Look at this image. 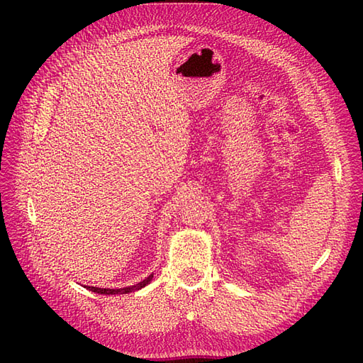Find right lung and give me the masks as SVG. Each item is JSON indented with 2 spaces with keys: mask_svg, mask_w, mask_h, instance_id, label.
<instances>
[{
  "mask_svg": "<svg viewBox=\"0 0 363 363\" xmlns=\"http://www.w3.org/2000/svg\"><path fill=\"white\" fill-rule=\"evenodd\" d=\"M152 279V274L150 277H147L145 280H142L140 283L135 284V286H130V288H123V289H103V288H94V286H89L87 289L92 291V292H96V294H106V295H112V294H130V292H135V291H139L140 288L147 286V284L151 281Z\"/></svg>",
  "mask_w": 363,
  "mask_h": 363,
  "instance_id": "add662e5",
  "label": "right lung"
}]
</instances>
